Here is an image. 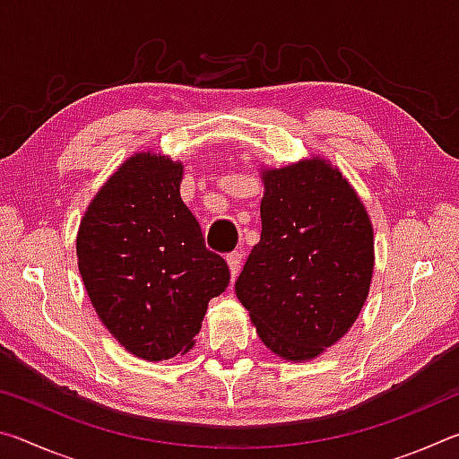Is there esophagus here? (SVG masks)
I'll return each mask as SVG.
<instances>
[{
    "instance_id": "34e87169",
    "label": "esophagus",
    "mask_w": 459,
    "mask_h": 459,
    "mask_svg": "<svg viewBox=\"0 0 459 459\" xmlns=\"http://www.w3.org/2000/svg\"><path fill=\"white\" fill-rule=\"evenodd\" d=\"M227 261H229V269H230V275L235 279L240 271V265H243V253L240 251H232L227 255Z\"/></svg>"
}]
</instances>
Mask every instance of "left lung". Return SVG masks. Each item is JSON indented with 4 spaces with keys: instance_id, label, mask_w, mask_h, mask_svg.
Wrapping results in <instances>:
<instances>
[{
    "instance_id": "1",
    "label": "left lung",
    "mask_w": 459,
    "mask_h": 459,
    "mask_svg": "<svg viewBox=\"0 0 459 459\" xmlns=\"http://www.w3.org/2000/svg\"><path fill=\"white\" fill-rule=\"evenodd\" d=\"M263 184L261 240L235 291L271 352L312 360L352 328L368 298L372 224L322 158L263 169Z\"/></svg>"
}]
</instances>
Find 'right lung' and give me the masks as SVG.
Segmentation results:
<instances>
[{
  "label": "right lung",
  "instance_id": "1",
  "mask_svg": "<svg viewBox=\"0 0 459 459\" xmlns=\"http://www.w3.org/2000/svg\"><path fill=\"white\" fill-rule=\"evenodd\" d=\"M182 174L168 155H131L92 198L76 235L99 320L127 352L152 362L190 351L208 301L230 279L180 198Z\"/></svg>",
  "mask_w": 459,
  "mask_h": 459
}]
</instances>
